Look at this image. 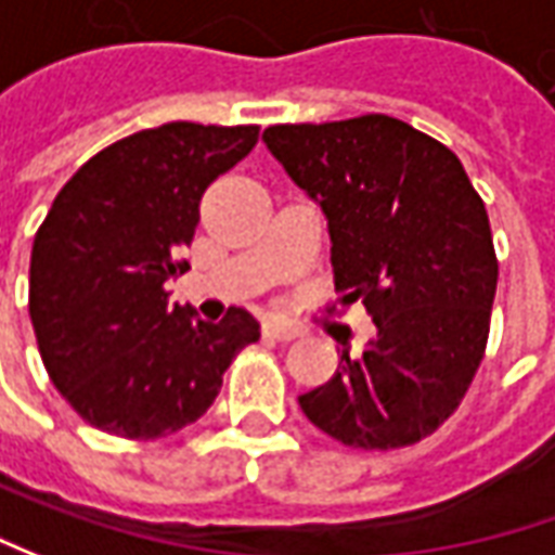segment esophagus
<instances>
[{"label": "esophagus", "mask_w": 555, "mask_h": 555, "mask_svg": "<svg viewBox=\"0 0 555 555\" xmlns=\"http://www.w3.org/2000/svg\"><path fill=\"white\" fill-rule=\"evenodd\" d=\"M260 332H263V337H273V340H295V337L304 335V328H297L292 322H282V319H267Z\"/></svg>", "instance_id": "obj_1"}]
</instances>
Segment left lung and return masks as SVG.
Returning a JSON list of instances; mask_svg holds the SVG:
<instances>
[{
    "instance_id": "obj_1",
    "label": "left lung",
    "mask_w": 555,
    "mask_h": 555,
    "mask_svg": "<svg viewBox=\"0 0 555 555\" xmlns=\"http://www.w3.org/2000/svg\"><path fill=\"white\" fill-rule=\"evenodd\" d=\"M263 144L328 220L340 307L362 304L377 328L300 409L350 449L421 442L486 356L498 288L486 202L449 146L380 113L270 125Z\"/></svg>"
}]
</instances>
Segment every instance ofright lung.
Instances as JSON below:
<instances>
[{"instance_id":"add662e5","label":"right lung","mask_w":555,"mask_h":555,"mask_svg":"<svg viewBox=\"0 0 555 555\" xmlns=\"http://www.w3.org/2000/svg\"><path fill=\"white\" fill-rule=\"evenodd\" d=\"M258 144V125L168 122L91 156L51 202L29 255V319L51 384L91 427L163 439L211 409L223 372L260 325L171 307L165 282L208 183Z\"/></svg>"}]
</instances>
